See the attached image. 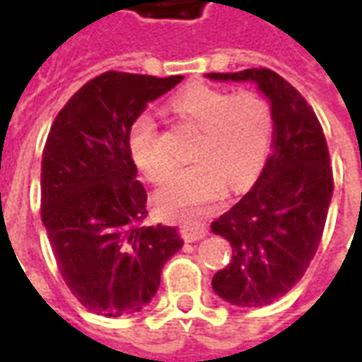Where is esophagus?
<instances>
[{"mask_svg":"<svg viewBox=\"0 0 362 362\" xmlns=\"http://www.w3.org/2000/svg\"><path fill=\"white\" fill-rule=\"evenodd\" d=\"M180 233L186 243H196V240H202L207 235V227H205L204 223H199V221H184L180 227Z\"/></svg>","mask_w":362,"mask_h":362,"instance_id":"obj_1","label":"esophagus"}]
</instances>
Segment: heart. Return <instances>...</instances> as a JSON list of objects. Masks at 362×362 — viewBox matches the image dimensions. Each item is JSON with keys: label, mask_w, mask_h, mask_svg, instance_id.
Listing matches in <instances>:
<instances>
[{"label": "heart", "mask_w": 362, "mask_h": 362, "mask_svg": "<svg viewBox=\"0 0 362 362\" xmlns=\"http://www.w3.org/2000/svg\"><path fill=\"white\" fill-rule=\"evenodd\" d=\"M173 110L202 127L194 145L196 163L178 168L155 196L166 215L194 209L233 189L248 186L262 170L272 145L269 104L256 93H238L196 85L173 98ZM127 149L135 166L151 182H163L173 158L160 141L155 118L143 112L129 127Z\"/></svg>", "instance_id": "obj_1"}]
</instances>
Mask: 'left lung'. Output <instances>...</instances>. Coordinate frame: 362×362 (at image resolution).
Listing matches in <instances>:
<instances>
[{
  "instance_id": "left-lung-1",
  "label": "left lung",
  "mask_w": 362,
  "mask_h": 362,
  "mask_svg": "<svg viewBox=\"0 0 362 362\" xmlns=\"http://www.w3.org/2000/svg\"><path fill=\"white\" fill-rule=\"evenodd\" d=\"M205 77L254 83L272 108L273 151L264 170L211 223L233 246L230 264L213 275V291L240 308H262L287 295L318 250L334 194L327 143L308 103L272 69Z\"/></svg>"
}]
</instances>
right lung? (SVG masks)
<instances>
[{"mask_svg": "<svg viewBox=\"0 0 362 362\" xmlns=\"http://www.w3.org/2000/svg\"><path fill=\"white\" fill-rule=\"evenodd\" d=\"M184 77L106 71L59 110L42 153L44 228L59 273L89 310H143L184 240L176 227H141L147 192L127 149L135 118Z\"/></svg>", "mask_w": 362, "mask_h": 362, "instance_id": "1", "label": "right lung"}]
</instances>
